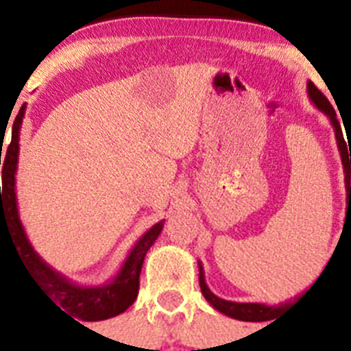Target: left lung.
<instances>
[{"label":"left lung","mask_w":351,"mask_h":351,"mask_svg":"<svg viewBox=\"0 0 351 351\" xmlns=\"http://www.w3.org/2000/svg\"><path fill=\"white\" fill-rule=\"evenodd\" d=\"M308 96L311 99L315 106L320 110L324 115H327V119L330 121L334 128V134H336L337 148H339L341 160H343V169H345V185H346V204L350 206L351 203V187H350V180H351V147L350 141L346 145L345 136H343V131H341L339 121H337L336 112H334L332 105L329 103V99L320 93V90L315 87L313 82H308ZM350 154H348V150ZM199 266V285H201V292H203L204 299L213 306L217 311L227 315L230 318H236V320L243 322H266L271 320V318L276 317L278 313H282L283 309L289 308V304L292 301L280 302V304H264V302H234V301H226V299L215 295L210 289H208L206 282H204V271L203 264L197 261Z\"/></svg>","instance_id":"left-lung-1"}]
</instances>
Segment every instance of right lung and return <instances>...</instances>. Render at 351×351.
<instances>
[{
    "label": "right lung",
    "mask_w": 351,
    "mask_h": 351,
    "mask_svg": "<svg viewBox=\"0 0 351 351\" xmlns=\"http://www.w3.org/2000/svg\"><path fill=\"white\" fill-rule=\"evenodd\" d=\"M26 113V105H22L12 125V141L6 148L3 164V191H1V241L3 234L8 236L15 252L22 258L34 282L40 289L64 311L84 322H97L117 317L136 301L140 289V273L145 255L156 243L157 236L164 227V220L157 222L141 236L125 257L121 271L108 283L97 287H84L71 282L64 274L50 267L27 239L26 230L21 222L15 194V173L19 162V138H21L22 119Z\"/></svg>",
    "instance_id": "obj_1"
}]
</instances>
